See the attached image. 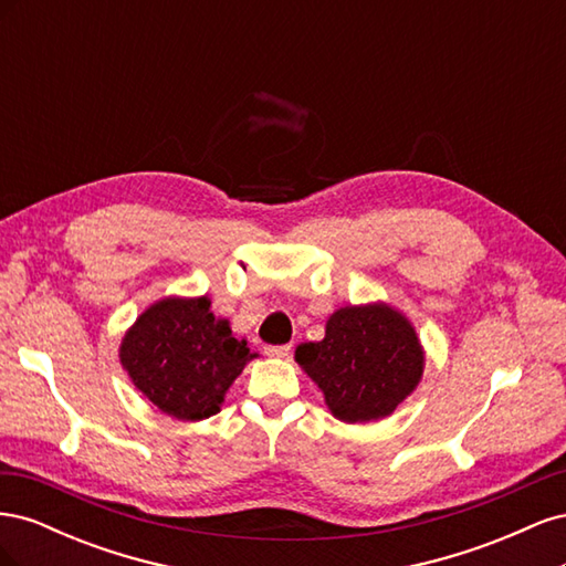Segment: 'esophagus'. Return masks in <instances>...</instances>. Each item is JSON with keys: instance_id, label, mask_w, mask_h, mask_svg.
Listing matches in <instances>:
<instances>
[{"instance_id": "esophagus-1", "label": "esophagus", "mask_w": 566, "mask_h": 566, "mask_svg": "<svg viewBox=\"0 0 566 566\" xmlns=\"http://www.w3.org/2000/svg\"><path fill=\"white\" fill-rule=\"evenodd\" d=\"M264 352H266L269 356H279V358H287L290 354H293V347H290V345H266V347H264Z\"/></svg>"}]
</instances>
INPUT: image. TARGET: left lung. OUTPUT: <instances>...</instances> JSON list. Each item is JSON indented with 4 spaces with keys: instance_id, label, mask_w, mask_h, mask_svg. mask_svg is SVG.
Instances as JSON below:
<instances>
[{
    "instance_id": "left-lung-1",
    "label": "left lung",
    "mask_w": 566,
    "mask_h": 566,
    "mask_svg": "<svg viewBox=\"0 0 566 566\" xmlns=\"http://www.w3.org/2000/svg\"><path fill=\"white\" fill-rule=\"evenodd\" d=\"M295 358L345 422L389 416L416 389L424 361L413 325L387 304L335 312L325 337L304 342Z\"/></svg>"
}]
</instances>
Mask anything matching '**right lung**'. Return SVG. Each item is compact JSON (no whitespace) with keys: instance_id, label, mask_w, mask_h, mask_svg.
<instances>
[{"instance_id":"obj_1","label":"right lung","mask_w":566,"mask_h":566,"mask_svg":"<svg viewBox=\"0 0 566 566\" xmlns=\"http://www.w3.org/2000/svg\"><path fill=\"white\" fill-rule=\"evenodd\" d=\"M248 342L217 321L208 297H167L146 310L119 347L132 382L163 413L177 420L210 418L241 375Z\"/></svg>"}]
</instances>
